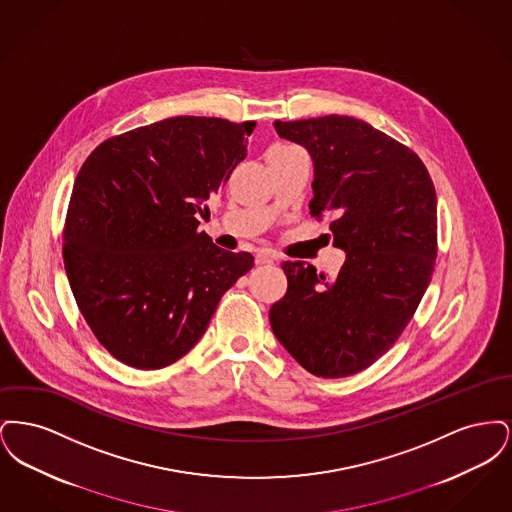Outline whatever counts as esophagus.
<instances>
[{
	"instance_id": "34e87169",
	"label": "esophagus",
	"mask_w": 512,
	"mask_h": 512,
	"mask_svg": "<svg viewBox=\"0 0 512 512\" xmlns=\"http://www.w3.org/2000/svg\"><path fill=\"white\" fill-rule=\"evenodd\" d=\"M274 261V255L267 251V249H261V251H257V255H255V263L257 265H270Z\"/></svg>"
}]
</instances>
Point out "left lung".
<instances>
[{
    "label": "left lung",
    "mask_w": 512,
    "mask_h": 512,
    "mask_svg": "<svg viewBox=\"0 0 512 512\" xmlns=\"http://www.w3.org/2000/svg\"><path fill=\"white\" fill-rule=\"evenodd\" d=\"M315 163L311 215L330 217L345 251L336 278L286 261L288 292L270 307L274 336L315 376L378 361L426 292L438 255V197L420 157L368 122L328 115L274 122Z\"/></svg>",
    "instance_id": "8db88e82"
}]
</instances>
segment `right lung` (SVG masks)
Returning <instances> with one entry per match:
<instances>
[{"label":"right lung","instance_id":"right-lung-1","mask_svg":"<svg viewBox=\"0 0 512 512\" xmlns=\"http://www.w3.org/2000/svg\"><path fill=\"white\" fill-rule=\"evenodd\" d=\"M253 128L172 117L105 140L78 172L65 270L82 317L124 365L157 370L184 357L253 267L251 253L197 232L201 205L244 161Z\"/></svg>","mask_w":512,"mask_h":512}]
</instances>
